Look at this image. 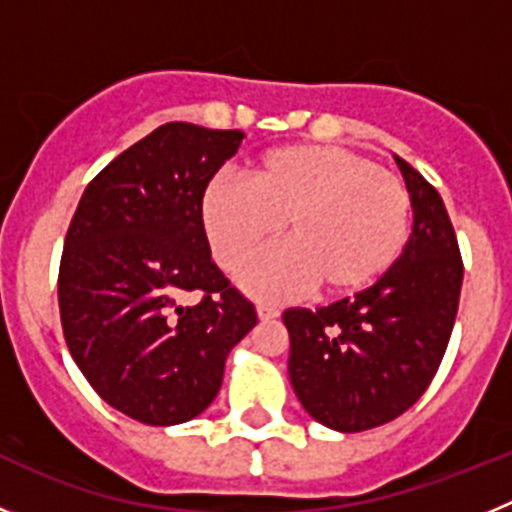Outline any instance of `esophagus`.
<instances>
[{
  "label": "esophagus",
  "mask_w": 512,
  "mask_h": 512,
  "mask_svg": "<svg viewBox=\"0 0 512 512\" xmlns=\"http://www.w3.org/2000/svg\"><path fill=\"white\" fill-rule=\"evenodd\" d=\"M256 315H259V320H274L279 315V310H274L269 305H256Z\"/></svg>",
  "instance_id": "esophagus-1"
}]
</instances>
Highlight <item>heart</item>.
Masks as SVG:
<instances>
[{"label":"heart","mask_w":512,"mask_h":512,"mask_svg":"<svg viewBox=\"0 0 512 512\" xmlns=\"http://www.w3.org/2000/svg\"><path fill=\"white\" fill-rule=\"evenodd\" d=\"M279 246L243 271V287L264 300H292L320 284L351 297L390 271L410 230V194L372 158L341 146L295 143L266 151L246 182L210 179L200 225L212 259L241 271L279 235Z\"/></svg>","instance_id":"b5f03b06"}]
</instances>
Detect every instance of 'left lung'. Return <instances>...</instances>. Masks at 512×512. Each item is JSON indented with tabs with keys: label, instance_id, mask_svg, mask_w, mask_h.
Segmentation results:
<instances>
[{
	"label": "left lung",
	"instance_id": "1",
	"mask_svg": "<svg viewBox=\"0 0 512 512\" xmlns=\"http://www.w3.org/2000/svg\"><path fill=\"white\" fill-rule=\"evenodd\" d=\"M413 205V233L379 282L351 300L289 307V379L302 408L333 431L390 423L436 377L459 310L464 264L441 194L395 156Z\"/></svg>",
	"mask_w": 512,
	"mask_h": 512
}]
</instances>
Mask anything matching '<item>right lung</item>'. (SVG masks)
Listing matches in <instances>:
<instances>
[{"instance_id": "right-lung-1", "label": "right lung", "mask_w": 512, "mask_h": 512, "mask_svg": "<svg viewBox=\"0 0 512 512\" xmlns=\"http://www.w3.org/2000/svg\"><path fill=\"white\" fill-rule=\"evenodd\" d=\"M241 130L166 122L81 194L58 269L63 338L107 405L146 425L192 420L215 400L251 302L210 259L200 194ZM189 291L201 295L194 306Z\"/></svg>"}]
</instances>
